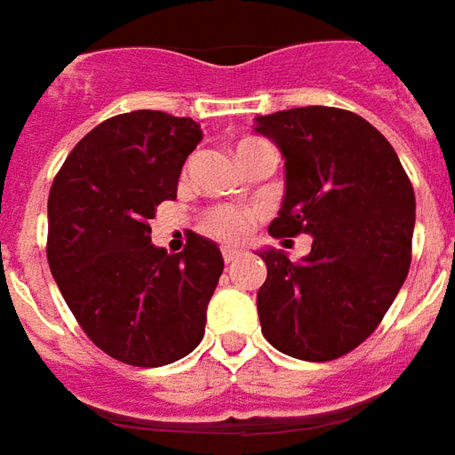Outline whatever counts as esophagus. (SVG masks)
<instances>
[{"mask_svg":"<svg viewBox=\"0 0 455 455\" xmlns=\"http://www.w3.org/2000/svg\"><path fill=\"white\" fill-rule=\"evenodd\" d=\"M240 255H243V252H240V250H235V247H222V259H225L228 265H230V262H235V259L240 258Z\"/></svg>","mask_w":455,"mask_h":455,"instance_id":"obj_1","label":"esophagus"}]
</instances>
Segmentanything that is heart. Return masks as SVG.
Here are the masks:
<instances>
[{
    "label": "heart",
    "instance_id": "b5f03b06",
    "mask_svg": "<svg viewBox=\"0 0 455 455\" xmlns=\"http://www.w3.org/2000/svg\"><path fill=\"white\" fill-rule=\"evenodd\" d=\"M259 143V138H245L237 143V153H243L250 146ZM252 210L240 208V205H215L210 208L205 215H203V230L218 240H225V243H235L240 237H245L247 230L252 228Z\"/></svg>",
    "mask_w": 455,
    "mask_h": 455
}]
</instances>
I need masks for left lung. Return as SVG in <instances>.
<instances>
[{
	"label": "left lung",
	"instance_id": "left-lung-1",
	"mask_svg": "<svg viewBox=\"0 0 455 455\" xmlns=\"http://www.w3.org/2000/svg\"><path fill=\"white\" fill-rule=\"evenodd\" d=\"M258 131L280 146L287 168V193L269 235H312V252L299 262L282 250L262 252V334L294 359H339L371 337L409 275L411 180L389 140L344 108L259 116Z\"/></svg>",
	"mask_w": 455,
	"mask_h": 455
}]
</instances>
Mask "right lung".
I'll use <instances>...</instances> for the list:
<instances>
[{
  "label": "right lung",
  "instance_id": "right-lung-1",
  "mask_svg": "<svg viewBox=\"0 0 455 455\" xmlns=\"http://www.w3.org/2000/svg\"><path fill=\"white\" fill-rule=\"evenodd\" d=\"M200 140L193 118L118 114L78 140L49 190L52 275L78 327L124 364H173L205 334L218 245L196 233L178 255L150 245L156 205Z\"/></svg>",
  "mask_w": 455,
  "mask_h": 455
}]
</instances>
